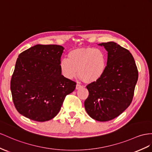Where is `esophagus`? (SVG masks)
<instances>
[{"label":"esophagus","instance_id":"1","mask_svg":"<svg viewBox=\"0 0 152 152\" xmlns=\"http://www.w3.org/2000/svg\"><path fill=\"white\" fill-rule=\"evenodd\" d=\"M82 88V86H81V85H80L79 83H77L76 84V90H78V89H80Z\"/></svg>","mask_w":152,"mask_h":152}]
</instances>
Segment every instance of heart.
Listing matches in <instances>:
<instances>
[{
    "instance_id": "b5f03b06",
    "label": "heart",
    "mask_w": 152,
    "mask_h": 152,
    "mask_svg": "<svg viewBox=\"0 0 152 152\" xmlns=\"http://www.w3.org/2000/svg\"><path fill=\"white\" fill-rule=\"evenodd\" d=\"M107 57L103 50L93 48L75 49L68 53V59L60 61L62 75L69 80L77 74L85 82L91 83L98 81L106 70Z\"/></svg>"
}]
</instances>
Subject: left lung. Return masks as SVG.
Wrapping results in <instances>:
<instances>
[{"instance_id": "8db88e82", "label": "left lung", "mask_w": 152, "mask_h": 152, "mask_svg": "<svg viewBox=\"0 0 152 152\" xmlns=\"http://www.w3.org/2000/svg\"><path fill=\"white\" fill-rule=\"evenodd\" d=\"M108 52L106 70L101 78L87 86L89 95L85 110L98 121L115 118L130 104L138 80L134 58L128 50L114 42L98 44Z\"/></svg>"}]
</instances>
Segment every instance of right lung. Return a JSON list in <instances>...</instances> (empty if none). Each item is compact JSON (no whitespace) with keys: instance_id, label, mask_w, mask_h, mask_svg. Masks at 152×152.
Here are the masks:
<instances>
[{"instance_id":"add662e5","label":"right lung","mask_w":152,"mask_h":152,"mask_svg":"<svg viewBox=\"0 0 152 152\" xmlns=\"http://www.w3.org/2000/svg\"><path fill=\"white\" fill-rule=\"evenodd\" d=\"M64 48L38 44L19 54L11 80L15 108L21 115L44 122L54 118L76 83L61 75Z\"/></svg>"}]
</instances>
